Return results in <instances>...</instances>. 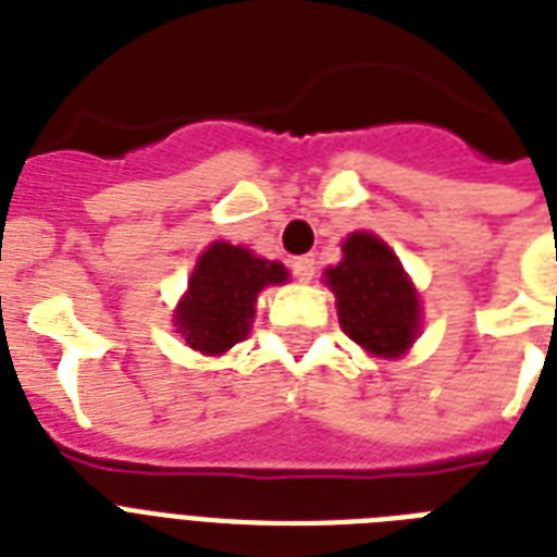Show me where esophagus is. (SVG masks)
<instances>
[{
    "label": "esophagus",
    "instance_id": "1",
    "mask_svg": "<svg viewBox=\"0 0 557 557\" xmlns=\"http://www.w3.org/2000/svg\"><path fill=\"white\" fill-rule=\"evenodd\" d=\"M292 271H295V277L300 280V283H309V280L314 277V257H295L292 260Z\"/></svg>",
    "mask_w": 557,
    "mask_h": 557
}]
</instances>
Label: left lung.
Masks as SVG:
<instances>
[{
	"label": "left lung",
	"mask_w": 557,
	"mask_h": 557,
	"mask_svg": "<svg viewBox=\"0 0 557 557\" xmlns=\"http://www.w3.org/2000/svg\"><path fill=\"white\" fill-rule=\"evenodd\" d=\"M326 286L338 300L341 330L370 356H405L422 326L413 283L387 243L356 231L344 243V260L326 269Z\"/></svg>",
	"instance_id": "obj_1"
}]
</instances>
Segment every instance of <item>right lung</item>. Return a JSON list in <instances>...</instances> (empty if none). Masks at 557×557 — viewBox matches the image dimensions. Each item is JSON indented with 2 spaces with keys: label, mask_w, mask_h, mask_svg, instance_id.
I'll return each mask as SVG.
<instances>
[{
  "label": "right lung",
  "mask_w": 557,
  "mask_h": 557,
  "mask_svg": "<svg viewBox=\"0 0 557 557\" xmlns=\"http://www.w3.org/2000/svg\"><path fill=\"white\" fill-rule=\"evenodd\" d=\"M286 280L283 262L262 260L243 245L213 243L196 262L173 323L187 347L201 356H222L251 330L262 288Z\"/></svg>",
  "instance_id": "obj_1"
}]
</instances>
